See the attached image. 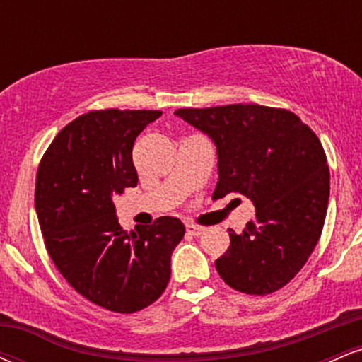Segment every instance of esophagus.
<instances>
[{
  "label": "esophagus",
  "instance_id": "1",
  "mask_svg": "<svg viewBox=\"0 0 362 362\" xmlns=\"http://www.w3.org/2000/svg\"><path fill=\"white\" fill-rule=\"evenodd\" d=\"M185 228H187V233H189L190 236H201L202 233H204V228L199 226V224L189 223Z\"/></svg>",
  "mask_w": 362,
  "mask_h": 362
}]
</instances>
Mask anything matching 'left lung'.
<instances>
[{"instance_id": "obj_1", "label": "left lung", "mask_w": 362, "mask_h": 362, "mask_svg": "<svg viewBox=\"0 0 362 362\" xmlns=\"http://www.w3.org/2000/svg\"><path fill=\"white\" fill-rule=\"evenodd\" d=\"M175 115L209 136L218 151L213 197L247 195L255 219L230 231L216 271L240 293L271 294L301 271L325 223L330 172L322 143L286 109L233 103L178 109Z\"/></svg>"}]
</instances>
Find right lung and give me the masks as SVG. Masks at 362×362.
<instances>
[{
    "instance_id": "add662e5",
    "label": "right lung",
    "mask_w": 362,
    "mask_h": 362,
    "mask_svg": "<svg viewBox=\"0 0 362 362\" xmlns=\"http://www.w3.org/2000/svg\"><path fill=\"white\" fill-rule=\"evenodd\" d=\"M160 115L83 114L61 129L37 170L35 211L54 265L83 298L115 313H134L163 294L172 252L185 235L170 216L127 233L112 201L138 185L132 146Z\"/></svg>"
}]
</instances>
